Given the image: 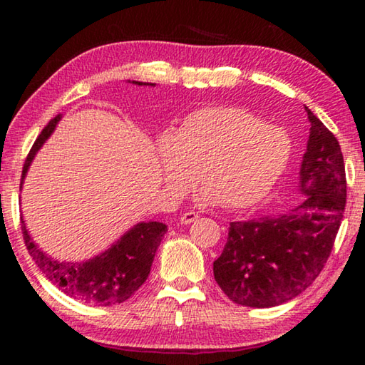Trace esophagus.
Instances as JSON below:
<instances>
[{
	"label": "esophagus",
	"instance_id": "esophagus-1",
	"mask_svg": "<svg viewBox=\"0 0 365 365\" xmlns=\"http://www.w3.org/2000/svg\"><path fill=\"white\" fill-rule=\"evenodd\" d=\"M197 219V214L196 212H193V211H188V212H185V214H182V217H180V222L182 224H191V222H195Z\"/></svg>",
	"mask_w": 365,
	"mask_h": 365
}]
</instances>
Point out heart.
<instances>
[{"mask_svg":"<svg viewBox=\"0 0 365 365\" xmlns=\"http://www.w3.org/2000/svg\"><path fill=\"white\" fill-rule=\"evenodd\" d=\"M293 141L280 125L238 106L200 109L174 137L164 135L158 156L160 180L172 195L205 185L201 200L242 211L259 205L279 182L292 159Z\"/></svg>","mask_w":365,"mask_h":365,"instance_id":"1","label":"heart"}]
</instances>
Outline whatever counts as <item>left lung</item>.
<instances>
[{
  "mask_svg": "<svg viewBox=\"0 0 365 365\" xmlns=\"http://www.w3.org/2000/svg\"><path fill=\"white\" fill-rule=\"evenodd\" d=\"M311 122L299 169L302 196L287 211L232 222L214 279L233 302L274 307L293 299L317 279L329 259L346 205L341 148L306 108Z\"/></svg>",
  "mask_w": 365,
  "mask_h": 365,
  "instance_id": "1",
  "label": "left lung"
}]
</instances>
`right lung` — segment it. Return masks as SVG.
I'll use <instances>...</instances> for the list:
<instances>
[{
    "label": "right lung",
    "mask_w": 365,
    "mask_h": 365,
    "mask_svg": "<svg viewBox=\"0 0 365 365\" xmlns=\"http://www.w3.org/2000/svg\"><path fill=\"white\" fill-rule=\"evenodd\" d=\"M132 83L156 85L135 82V80H132ZM61 117L63 115L58 114L49 120L34 143L24 164L21 188L35 154L51 137ZM21 220L27 250L46 279L71 298L98 306L119 304L127 301L143 285L150 275L156 250L163 242L164 233L168 232V225L163 222H138L101 255L82 262H66L43 252L29 235L26 220Z\"/></svg>",
    "instance_id": "add662e5"
}]
</instances>
